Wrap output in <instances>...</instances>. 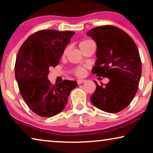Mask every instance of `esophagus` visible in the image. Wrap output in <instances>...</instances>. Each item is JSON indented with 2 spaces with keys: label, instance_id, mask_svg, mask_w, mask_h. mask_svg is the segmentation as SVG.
<instances>
[{
  "label": "esophagus",
  "instance_id": "1",
  "mask_svg": "<svg viewBox=\"0 0 153 153\" xmlns=\"http://www.w3.org/2000/svg\"><path fill=\"white\" fill-rule=\"evenodd\" d=\"M85 81V79H78V80H77V83H78V84H81V83H84Z\"/></svg>",
  "mask_w": 153,
  "mask_h": 153
}]
</instances>
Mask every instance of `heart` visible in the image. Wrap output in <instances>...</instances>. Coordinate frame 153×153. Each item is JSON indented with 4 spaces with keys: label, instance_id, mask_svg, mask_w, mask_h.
<instances>
[{
    "label": "heart",
    "instance_id": "b5f03b06",
    "mask_svg": "<svg viewBox=\"0 0 153 153\" xmlns=\"http://www.w3.org/2000/svg\"><path fill=\"white\" fill-rule=\"evenodd\" d=\"M91 41H89V40H83L82 42H81L80 43H79V47H80V49L81 51L83 49H85V47H87V45H88V44L91 42ZM69 49V47H66L65 49H64L63 51V55H65L67 52H68ZM84 72H85V68L84 67H78V68H76V69H74V74H76V76H83V74H84Z\"/></svg>",
    "mask_w": 153,
    "mask_h": 153
}]
</instances>
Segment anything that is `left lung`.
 Returning a JSON list of instances; mask_svg holds the SVG:
<instances>
[{"mask_svg": "<svg viewBox=\"0 0 153 153\" xmlns=\"http://www.w3.org/2000/svg\"><path fill=\"white\" fill-rule=\"evenodd\" d=\"M86 34L97 45V60L92 72L110 79L104 86L94 81L96 90L91 101L103 111L118 113L130 104L138 91L141 76L139 50L132 38L116 26H98Z\"/></svg>", "mask_w": 153, "mask_h": 153, "instance_id": "1", "label": "left lung"}]
</instances>
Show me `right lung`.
Listing matches in <instances>:
<instances>
[{"instance_id": "1", "label": "right lung", "mask_w": 153, "mask_h": 153, "mask_svg": "<svg viewBox=\"0 0 153 153\" xmlns=\"http://www.w3.org/2000/svg\"><path fill=\"white\" fill-rule=\"evenodd\" d=\"M73 31L43 30L29 36L19 50L15 77L21 95L35 114L51 117L61 112L74 81L64 80L52 85L47 76L50 67H56L65 48L74 35Z\"/></svg>"}]
</instances>
